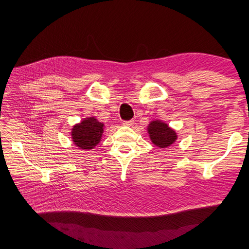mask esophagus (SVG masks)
Returning a JSON list of instances; mask_svg holds the SVG:
<instances>
[{"label": "esophagus", "instance_id": "1", "mask_svg": "<svg viewBox=\"0 0 249 249\" xmlns=\"http://www.w3.org/2000/svg\"><path fill=\"white\" fill-rule=\"evenodd\" d=\"M134 123H135L134 120H128V121H124L123 122V125H125V126H131Z\"/></svg>", "mask_w": 249, "mask_h": 249}]
</instances>
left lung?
<instances>
[{"label":"left lung","mask_w":249,"mask_h":249,"mask_svg":"<svg viewBox=\"0 0 249 249\" xmlns=\"http://www.w3.org/2000/svg\"><path fill=\"white\" fill-rule=\"evenodd\" d=\"M150 138L153 143L160 147H167L171 145L177 140L176 131L161 121H153L149 125Z\"/></svg>","instance_id":"left-lung-1"}]
</instances>
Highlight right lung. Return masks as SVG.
Wrapping results in <instances>:
<instances>
[{"label": "right lung", "instance_id": "obj_1", "mask_svg": "<svg viewBox=\"0 0 249 249\" xmlns=\"http://www.w3.org/2000/svg\"><path fill=\"white\" fill-rule=\"evenodd\" d=\"M104 133V124L95 118L83 120L80 124L73 126L71 130L72 141L82 150H92L98 144Z\"/></svg>", "mask_w": 249, "mask_h": 249}]
</instances>
